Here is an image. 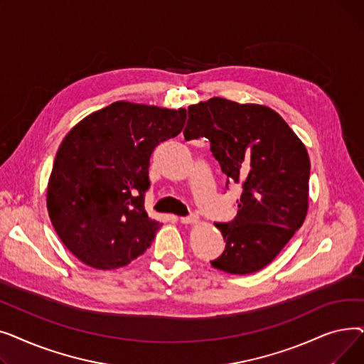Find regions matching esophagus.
Masks as SVG:
<instances>
[{
  "label": "esophagus",
  "instance_id": "34e87169",
  "mask_svg": "<svg viewBox=\"0 0 364 364\" xmlns=\"http://www.w3.org/2000/svg\"><path fill=\"white\" fill-rule=\"evenodd\" d=\"M180 221H181L183 224H193V223L198 221V215L190 214V215H187V217H180Z\"/></svg>",
  "mask_w": 364,
  "mask_h": 364
}]
</instances>
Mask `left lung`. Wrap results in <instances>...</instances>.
<instances>
[{
  "label": "left lung",
  "instance_id": "1",
  "mask_svg": "<svg viewBox=\"0 0 364 364\" xmlns=\"http://www.w3.org/2000/svg\"><path fill=\"white\" fill-rule=\"evenodd\" d=\"M184 139L205 137L225 174L242 187L237 215L215 223L225 240L213 267L250 274L270 264L302 225L309 209V153L279 113L221 97L188 107Z\"/></svg>",
  "mask_w": 364,
  "mask_h": 364
}]
</instances>
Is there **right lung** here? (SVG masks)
<instances>
[{
	"label": "right lung",
	"instance_id": "1",
	"mask_svg": "<svg viewBox=\"0 0 364 364\" xmlns=\"http://www.w3.org/2000/svg\"><path fill=\"white\" fill-rule=\"evenodd\" d=\"M186 109L117 102L73 127L54 159L47 209L57 235L84 264L119 269L151 245L150 155L184 127Z\"/></svg>",
	"mask_w": 364,
	"mask_h": 364
}]
</instances>
